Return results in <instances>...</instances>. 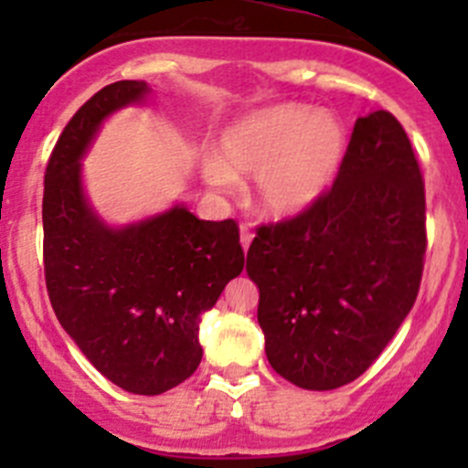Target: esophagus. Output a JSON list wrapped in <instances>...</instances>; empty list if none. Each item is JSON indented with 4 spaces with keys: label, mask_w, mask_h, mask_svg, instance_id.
<instances>
[{
    "label": "esophagus",
    "mask_w": 468,
    "mask_h": 468,
    "mask_svg": "<svg viewBox=\"0 0 468 468\" xmlns=\"http://www.w3.org/2000/svg\"><path fill=\"white\" fill-rule=\"evenodd\" d=\"M251 239H253V233L247 229V226H242V229H239V244H242L244 253H247L249 247H251Z\"/></svg>",
    "instance_id": "esophagus-1"
}]
</instances>
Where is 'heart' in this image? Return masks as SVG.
I'll return each instance as SVG.
<instances>
[{"instance_id":"heart-1","label":"heart","mask_w":468,"mask_h":468,"mask_svg":"<svg viewBox=\"0 0 468 468\" xmlns=\"http://www.w3.org/2000/svg\"><path fill=\"white\" fill-rule=\"evenodd\" d=\"M346 155V129L333 112L281 103L239 117L204 163L212 186L253 176V204L269 219H290L328 195Z\"/></svg>"}]
</instances>
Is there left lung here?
<instances>
[{
	"mask_svg": "<svg viewBox=\"0 0 468 468\" xmlns=\"http://www.w3.org/2000/svg\"><path fill=\"white\" fill-rule=\"evenodd\" d=\"M423 256L426 195L408 133L387 111L357 117L333 190L249 247L273 371L313 391L360 378L412 310Z\"/></svg>",
	"mask_w": 468,
	"mask_h": 468,
	"instance_id": "8db88e82",
	"label": "left lung"
}]
</instances>
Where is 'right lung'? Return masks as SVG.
Instances as JSON below:
<instances>
[{"mask_svg":"<svg viewBox=\"0 0 468 468\" xmlns=\"http://www.w3.org/2000/svg\"><path fill=\"white\" fill-rule=\"evenodd\" d=\"M154 90L117 81L69 120L45 172L42 229L51 308L90 365L131 394L155 396L199 367L201 317L242 273L233 219L206 221L186 204L124 226L94 210L83 158L103 122Z\"/></svg>","mask_w":468,"mask_h":468,"instance_id":"add662e5","label":"right lung"}]
</instances>
